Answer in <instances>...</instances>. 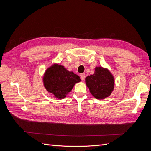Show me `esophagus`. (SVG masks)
<instances>
[{"label": "esophagus", "mask_w": 151, "mask_h": 151, "mask_svg": "<svg viewBox=\"0 0 151 151\" xmlns=\"http://www.w3.org/2000/svg\"><path fill=\"white\" fill-rule=\"evenodd\" d=\"M80 77H81V79L82 81H84L85 79V74H80Z\"/></svg>", "instance_id": "esophagus-1"}]
</instances>
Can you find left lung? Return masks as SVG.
<instances>
[{
  "instance_id": "8db88e82",
  "label": "left lung",
  "mask_w": 151,
  "mask_h": 151,
  "mask_svg": "<svg viewBox=\"0 0 151 151\" xmlns=\"http://www.w3.org/2000/svg\"><path fill=\"white\" fill-rule=\"evenodd\" d=\"M91 94L98 99H104L111 95L115 86V79L108 68L96 67L94 73L85 79Z\"/></svg>"
}]
</instances>
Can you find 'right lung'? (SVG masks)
<instances>
[{
  "label": "right lung",
  "instance_id": "add662e5",
  "mask_svg": "<svg viewBox=\"0 0 151 151\" xmlns=\"http://www.w3.org/2000/svg\"><path fill=\"white\" fill-rule=\"evenodd\" d=\"M80 81L79 76L73 72L67 70L64 67L58 63H53L48 67L43 77L45 89L58 99L65 98L74 85Z\"/></svg>",
  "mask_w": 151,
  "mask_h": 151
}]
</instances>
